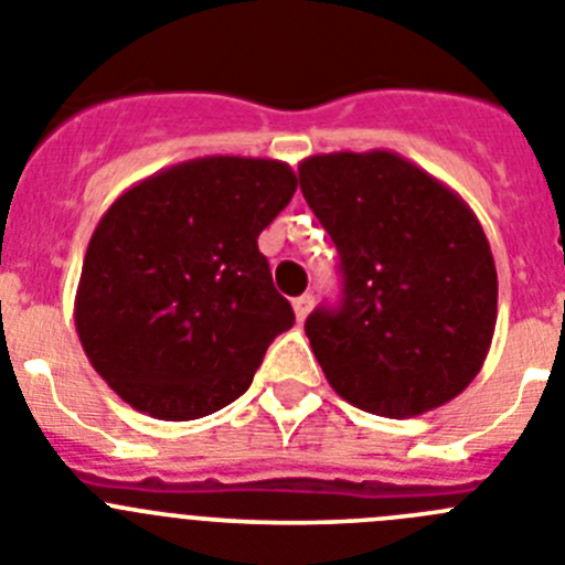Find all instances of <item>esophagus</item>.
Masks as SVG:
<instances>
[{
	"label": "esophagus",
	"instance_id": "1",
	"mask_svg": "<svg viewBox=\"0 0 565 565\" xmlns=\"http://www.w3.org/2000/svg\"><path fill=\"white\" fill-rule=\"evenodd\" d=\"M311 308H313L311 294H302V297L294 299V313H297V322H306V317L311 313Z\"/></svg>",
	"mask_w": 565,
	"mask_h": 565
}]
</instances>
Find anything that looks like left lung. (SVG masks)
Instances as JSON below:
<instances>
[{
	"instance_id": "left-lung-1",
	"label": "left lung",
	"mask_w": 565,
	"mask_h": 565,
	"mask_svg": "<svg viewBox=\"0 0 565 565\" xmlns=\"http://www.w3.org/2000/svg\"><path fill=\"white\" fill-rule=\"evenodd\" d=\"M299 189L342 259V306L306 319L328 384L387 418L452 402L483 367L498 319L476 212L387 149L311 154Z\"/></svg>"
}]
</instances>
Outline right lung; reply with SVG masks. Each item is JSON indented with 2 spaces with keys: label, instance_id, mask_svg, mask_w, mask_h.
I'll use <instances>...</instances> for the list:
<instances>
[{
  "label": "right lung",
  "instance_id": "right-lung-1",
  "mask_svg": "<svg viewBox=\"0 0 565 565\" xmlns=\"http://www.w3.org/2000/svg\"><path fill=\"white\" fill-rule=\"evenodd\" d=\"M294 192L288 163L209 154L149 174L104 212L73 317L89 364L135 411L192 422L248 391L294 326L257 248Z\"/></svg>",
  "mask_w": 565,
  "mask_h": 565
}]
</instances>
